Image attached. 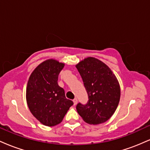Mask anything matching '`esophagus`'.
<instances>
[{"instance_id": "esophagus-1", "label": "esophagus", "mask_w": 150, "mask_h": 150, "mask_svg": "<svg viewBox=\"0 0 150 150\" xmlns=\"http://www.w3.org/2000/svg\"><path fill=\"white\" fill-rule=\"evenodd\" d=\"M73 103H74V105H76L77 103V99L75 98V99H73Z\"/></svg>"}]
</instances>
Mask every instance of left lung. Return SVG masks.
<instances>
[{"instance_id":"obj_1","label":"left lung","mask_w":150,"mask_h":150,"mask_svg":"<svg viewBox=\"0 0 150 150\" xmlns=\"http://www.w3.org/2000/svg\"><path fill=\"white\" fill-rule=\"evenodd\" d=\"M88 94L87 104L79 103L76 109L86 123L98 125L108 120L118 107L119 82L112 70L100 60L86 58L75 65Z\"/></svg>"}]
</instances>
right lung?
Wrapping results in <instances>:
<instances>
[{
	"mask_svg": "<svg viewBox=\"0 0 150 150\" xmlns=\"http://www.w3.org/2000/svg\"><path fill=\"white\" fill-rule=\"evenodd\" d=\"M63 63L48 59L40 63L30 75L26 89V99L30 112L46 126L61 123L73 102L66 99L58 84Z\"/></svg>",
	"mask_w": 150,
	"mask_h": 150,
	"instance_id": "right-lung-1",
	"label": "right lung"
}]
</instances>
